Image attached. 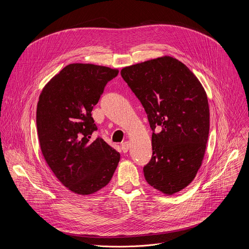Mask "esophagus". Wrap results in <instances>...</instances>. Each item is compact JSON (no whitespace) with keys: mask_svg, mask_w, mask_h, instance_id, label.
<instances>
[{"mask_svg":"<svg viewBox=\"0 0 249 249\" xmlns=\"http://www.w3.org/2000/svg\"><path fill=\"white\" fill-rule=\"evenodd\" d=\"M129 147H130V146H129L128 142H124V143L121 144V149H122V151H123L124 153H127V152H128Z\"/></svg>","mask_w":249,"mask_h":249,"instance_id":"1","label":"esophagus"}]
</instances>
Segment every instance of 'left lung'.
Segmentation results:
<instances>
[{
  "instance_id": "8db88e82",
  "label": "left lung",
  "mask_w": 249,
  "mask_h": 249,
  "mask_svg": "<svg viewBox=\"0 0 249 249\" xmlns=\"http://www.w3.org/2000/svg\"><path fill=\"white\" fill-rule=\"evenodd\" d=\"M121 77L140 100L153 130L147 182L171 195L186 187L201 166L210 128L207 94L191 71L172 57L126 67Z\"/></svg>"
}]
</instances>
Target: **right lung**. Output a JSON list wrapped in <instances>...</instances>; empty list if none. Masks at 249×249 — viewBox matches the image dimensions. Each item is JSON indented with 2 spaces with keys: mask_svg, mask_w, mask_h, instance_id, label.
<instances>
[{
  "mask_svg": "<svg viewBox=\"0 0 249 249\" xmlns=\"http://www.w3.org/2000/svg\"><path fill=\"white\" fill-rule=\"evenodd\" d=\"M118 70L92 64H70L43 89L36 126L43 157L69 190L92 194L111 180L120 154L93 132L91 116L105 86Z\"/></svg>",
  "mask_w": 249,
  "mask_h": 249,
  "instance_id": "1",
  "label": "right lung"
}]
</instances>
